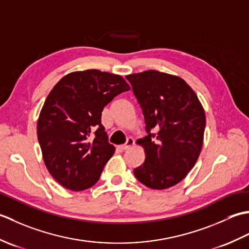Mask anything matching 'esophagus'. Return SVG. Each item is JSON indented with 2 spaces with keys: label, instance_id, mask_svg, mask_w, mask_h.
<instances>
[{
  "label": "esophagus",
  "instance_id": "34e87169",
  "mask_svg": "<svg viewBox=\"0 0 249 249\" xmlns=\"http://www.w3.org/2000/svg\"><path fill=\"white\" fill-rule=\"evenodd\" d=\"M134 143H135V141H134L133 138H127V140H126V143L123 144V145H121L120 149L122 151H126V150H128L130 146H133Z\"/></svg>",
  "mask_w": 249,
  "mask_h": 249
}]
</instances>
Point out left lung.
Instances as JSON below:
<instances>
[{
	"label": "left lung",
	"mask_w": 249,
	"mask_h": 249,
	"mask_svg": "<svg viewBox=\"0 0 249 249\" xmlns=\"http://www.w3.org/2000/svg\"><path fill=\"white\" fill-rule=\"evenodd\" d=\"M144 116L146 136L138 143L145 160L134 170L140 183L166 189L179 183L197 161L203 143L205 113L183 79L157 71L126 76ZM157 130L156 134L152 131Z\"/></svg>",
	"instance_id": "1"
}]
</instances>
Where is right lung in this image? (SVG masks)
Listing matches in <instances>:
<instances>
[{
  "instance_id": "add662e5",
  "label": "right lung",
  "mask_w": 249,
  "mask_h": 249,
  "mask_svg": "<svg viewBox=\"0 0 249 249\" xmlns=\"http://www.w3.org/2000/svg\"><path fill=\"white\" fill-rule=\"evenodd\" d=\"M129 89L119 75L88 70L68 73L51 89L37 137L46 167L62 186L78 192L98 181L115 150L102 125V111Z\"/></svg>"
}]
</instances>
